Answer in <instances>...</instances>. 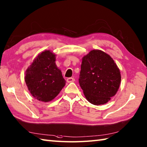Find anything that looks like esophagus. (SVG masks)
Returning a JSON list of instances; mask_svg holds the SVG:
<instances>
[{
  "mask_svg": "<svg viewBox=\"0 0 147 147\" xmlns=\"http://www.w3.org/2000/svg\"><path fill=\"white\" fill-rule=\"evenodd\" d=\"M66 81H67V82H68V83L73 82L75 81V79L72 78V77H70V78H68L67 79H66Z\"/></svg>",
  "mask_w": 147,
  "mask_h": 147,
  "instance_id": "1",
  "label": "esophagus"
}]
</instances>
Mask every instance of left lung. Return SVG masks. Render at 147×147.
Wrapping results in <instances>:
<instances>
[{"instance_id":"left-lung-1","label":"left lung","mask_w":147,"mask_h":147,"mask_svg":"<svg viewBox=\"0 0 147 147\" xmlns=\"http://www.w3.org/2000/svg\"><path fill=\"white\" fill-rule=\"evenodd\" d=\"M79 82L87 100L96 106L107 103L121 82L120 69L109 54L92 50L82 59Z\"/></svg>"}]
</instances>
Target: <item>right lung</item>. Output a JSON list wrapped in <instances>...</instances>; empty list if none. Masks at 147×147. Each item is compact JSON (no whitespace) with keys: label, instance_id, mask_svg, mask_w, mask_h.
Wrapping results in <instances>:
<instances>
[{"label":"right lung","instance_id":"add662e5","mask_svg":"<svg viewBox=\"0 0 147 147\" xmlns=\"http://www.w3.org/2000/svg\"><path fill=\"white\" fill-rule=\"evenodd\" d=\"M56 56L53 52L45 50L34 58L25 73L29 91L40 102L52 100L65 86L61 71L56 64Z\"/></svg>","mask_w":147,"mask_h":147}]
</instances>
